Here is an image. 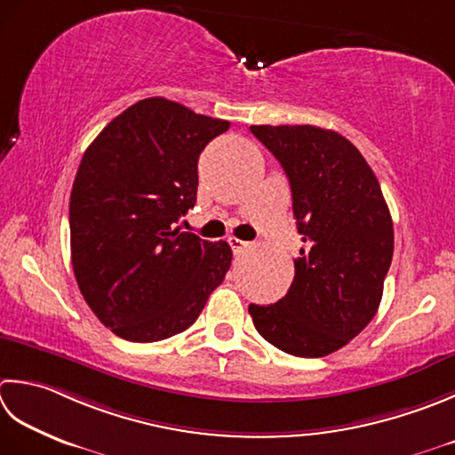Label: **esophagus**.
Segmentation results:
<instances>
[{"label": "esophagus", "instance_id": "esophagus-1", "mask_svg": "<svg viewBox=\"0 0 455 455\" xmlns=\"http://www.w3.org/2000/svg\"><path fill=\"white\" fill-rule=\"evenodd\" d=\"M228 244H230V248H233L235 254H240L248 246V243H244V240H240L236 236H228Z\"/></svg>", "mask_w": 455, "mask_h": 455}]
</instances>
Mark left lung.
Instances as JSON below:
<instances>
[{"label":"left lung","mask_w":455,"mask_h":455,"mask_svg":"<svg viewBox=\"0 0 455 455\" xmlns=\"http://www.w3.org/2000/svg\"><path fill=\"white\" fill-rule=\"evenodd\" d=\"M283 167L304 248L286 296L248 306L256 331L296 357H325L375 317L395 230L377 175L333 130L251 126Z\"/></svg>","instance_id":"1"}]
</instances>
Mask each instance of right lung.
<instances>
[{"label":"right lung","mask_w":455,"mask_h":455,"mask_svg":"<svg viewBox=\"0 0 455 455\" xmlns=\"http://www.w3.org/2000/svg\"><path fill=\"white\" fill-rule=\"evenodd\" d=\"M230 122L146 98L106 126L70 191V260L88 307L126 341L189 329L230 268L233 251L177 225L197 201V162Z\"/></svg>","instance_id":"1"}]
</instances>
